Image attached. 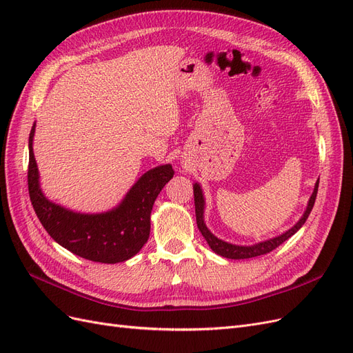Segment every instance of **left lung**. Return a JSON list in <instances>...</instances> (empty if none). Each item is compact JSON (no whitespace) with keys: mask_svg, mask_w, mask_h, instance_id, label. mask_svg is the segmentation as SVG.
<instances>
[{"mask_svg":"<svg viewBox=\"0 0 353 353\" xmlns=\"http://www.w3.org/2000/svg\"><path fill=\"white\" fill-rule=\"evenodd\" d=\"M318 184H319V179L316 181V184L314 187L312 196L309 197L307 206H306V210L303 212L302 218L299 219L290 230H287L285 232H283L281 236H276L274 239L256 243V244H252V245H239V244L223 241V240L218 239L216 236H213V234L209 231V228L206 227V223H205V197H203V191H201L200 184L196 183V184H193V190H194V206H196L197 227L201 232V236L205 237V240L208 241L209 248L216 254L223 256V258L249 259V258H256V256H261V254H266V253H270L274 249L279 248L281 243H284L287 239H290L293 234H296L299 230L302 228V225L306 222V219L309 216V213H311V210L314 208V203H315L316 193H318Z\"/></svg>","mask_w":353,"mask_h":353,"instance_id":"obj_1","label":"left lung"}]
</instances>
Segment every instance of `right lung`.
I'll return each mask as SVG.
<instances>
[{
  "label": "right lung",
  "mask_w": 353,
  "mask_h": 353,
  "mask_svg": "<svg viewBox=\"0 0 353 353\" xmlns=\"http://www.w3.org/2000/svg\"><path fill=\"white\" fill-rule=\"evenodd\" d=\"M35 125L29 134L28 185L32 206L42 227L60 245L92 262L117 263L131 259L150 237L154 200L174 176L172 165L156 166L137 181L116 208L101 213H81L50 201L39 185L34 156Z\"/></svg>",
  "instance_id": "right-lung-1"
}]
</instances>
